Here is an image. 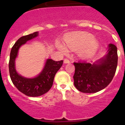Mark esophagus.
<instances>
[{"instance_id": "34e87169", "label": "esophagus", "mask_w": 125, "mask_h": 125, "mask_svg": "<svg viewBox=\"0 0 125 125\" xmlns=\"http://www.w3.org/2000/svg\"><path fill=\"white\" fill-rule=\"evenodd\" d=\"M64 62L65 63V64H68V63L70 62V61L69 60L67 59H64Z\"/></svg>"}]
</instances>
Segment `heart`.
Here are the masks:
<instances>
[{
  "label": "heart",
  "instance_id": "1",
  "mask_svg": "<svg viewBox=\"0 0 125 125\" xmlns=\"http://www.w3.org/2000/svg\"><path fill=\"white\" fill-rule=\"evenodd\" d=\"M66 47L71 49H78V53L80 57H90L96 53L99 47L98 41L93 38L89 33H81L72 35L65 37L64 40ZM59 48L62 52H66V48L60 44Z\"/></svg>",
  "mask_w": 125,
  "mask_h": 125
}]
</instances>
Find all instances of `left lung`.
Wrapping results in <instances>:
<instances>
[{
	"mask_svg": "<svg viewBox=\"0 0 125 125\" xmlns=\"http://www.w3.org/2000/svg\"><path fill=\"white\" fill-rule=\"evenodd\" d=\"M107 53L104 58L93 63L85 61L74 62V85L80 92L94 93L105 88L112 81L118 63L117 48L109 44Z\"/></svg>",
	"mask_w": 125,
	"mask_h": 125,
	"instance_id": "obj_1",
	"label": "left lung"
}]
</instances>
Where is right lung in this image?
Listing matches in <instances>:
<instances>
[{
	"instance_id": "right-lung-1",
	"label": "right lung",
	"mask_w": 125,
	"mask_h": 125,
	"mask_svg": "<svg viewBox=\"0 0 125 125\" xmlns=\"http://www.w3.org/2000/svg\"><path fill=\"white\" fill-rule=\"evenodd\" d=\"M37 36L38 32H35L21 37L13 45L10 53L9 72L12 82L20 92L29 97L40 96L48 92L52 86L55 74L63 64V60L56 61L48 59L42 72L32 78L24 77L17 73L15 60L18 56L19 49L27 41Z\"/></svg>"
}]
</instances>
